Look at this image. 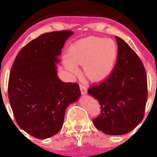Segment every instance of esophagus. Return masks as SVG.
I'll return each mask as SVG.
<instances>
[{"mask_svg": "<svg viewBox=\"0 0 157 157\" xmlns=\"http://www.w3.org/2000/svg\"><path fill=\"white\" fill-rule=\"evenodd\" d=\"M80 90H81V93L82 95H86L87 94V88L83 85H80Z\"/></svg>", "mask_w": 157, "mask_h": 157, "instance_id": "obj_1", "label": "esophagus"}]
</instances>
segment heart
Here are the masks:
<instances>
[{"label":"heart","mask_w":157,"mask_h":157,"mask_svg":"<svg viewBox=\"0 0 157 157\" xmlns=\"http://www.w3.org/2000/svg\"><path fill=\"white\" fill-rule=\"evenodd\" d=\"M118 55L116 43L111 39L88 37L75 41L63 59L69 71L78 73L77 64L82 65L87 78L100 82L109 77L115 68Z\"/></svg>","instance_id":"1"}]
</instances>
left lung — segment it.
I'll return each instance as SVG.
<instances>
[{
  "label": "left lung",
  "mask_w": 157,
  "mask_h": 157,
  "mask_svg": "<svg viewBox=\"0 0 157 157\" xmlns=\"http://www.w3.org/2000/svg\"><path fill=\"white\" fill-rule=\"evenodd\" d=\"M116 38L118 56L114 71L108 79L88 90L101 107V114L93 123L109 135H122L134 130L143 120L147 101L143 63L126 41Z\"/></svg>",
  "instance_id": "8db88e82"
}]
</instances>
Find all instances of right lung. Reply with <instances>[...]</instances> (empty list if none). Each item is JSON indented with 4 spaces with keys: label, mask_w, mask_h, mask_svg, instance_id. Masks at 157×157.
I'll return each instance as SVG.
<instances>
[{
    "label": "right lung",
    "mask_w": 157,
    "mask_h": 157,
    "mask_svg": "<svg viewBox=\"0 0 157 157\" xmlns=\"http://www.w3.org/2000/svg\"><path fill=\"white\" fill-rule=\"evenodd\" d=\"M71 30L45 33L27 44L11 69L8 98L19 127L39 139L59 132L66 109L81 96L77 83L63 82L57 63Z\"/></svg>",
    "instance_id": "obj_1"
}]
</instances>
